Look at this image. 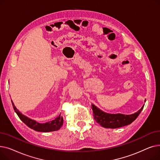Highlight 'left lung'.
I'll use <instances>...</instances> for the list:
<instances>
[{"label": "left lung", "instance_id": "1", "mask_svg": "<svg viewBox=\"0 0 160 160\" xmlns=\"http://www.w3.org/2000/svg\"><path fill=\"white\" fill-rule=\"evenodd\" d=\"M143 107L144 105L136 113L132 115L107 113L100 110L93 104H92V110L94 119L102 127L106 128H117L130 124L136 120Z\"/></svg>", "mask_w": 160, "mask_h": 160}]
</instances>
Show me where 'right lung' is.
<instances>
[{"instance_id": "obj_1", "label": "right lung", "mask_w": 160, "mask_h": 160, "mask_svg": "<svg viewBox=\"0 0 160 160\" xmlns=\"http://www.w3.org/2000/svg\"><path fill=\"white\" fill-rule=\"evenodd\" d=\"M12 106L13 107V109L16 113L18 114L19 119L25 124L27 126L33 130H34L38 132H52V131H56L60 129L63 122V117L61 116V115H59L58 117L52 121L46 123H39L35 121L32 120L27 117L23 115L21 112H19L18 109L15 108L14 106L13 102L12 100Z\"/></svg>"}]
</instances>
